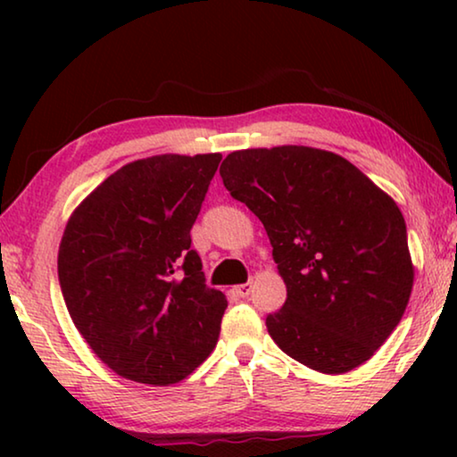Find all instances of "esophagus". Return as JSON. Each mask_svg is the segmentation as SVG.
<instances>
[{
    "mask_svg": "<svg viewBox=\"0 0 457 457\" xmlns=\"http://www.w3.org/2000/svg\"><path fill=\"white\" fill-rule=\"evenodd\" d=\"M235 293L239 297H247L249 293H252V283H243V285H237L235 287Z\"/></svg>",
    "mask_w": 457,
    "mask_h": 457,
    "instance_id": "34e87169",
    "label": "esophagus"
}]
</instances>
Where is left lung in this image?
Returning <instances> with one entry per match:
<instances>
[{"mask_svg":"<svg viewBox=\"0 0 457 457\" xmlns=\"http://www.w3.org/2000/svg\"><path fill=\"white\" fill-rule=\"evenodd\" d=\"M222 183L264 224L287 302L268 314L274 343L324 374L353 370L402 320L414 264L402 210L327 149H241Z\"/></svg>","mask_w":457,"mask_h":457,"instance_id":"8db88e82","label":"left lung"}]
</instances>
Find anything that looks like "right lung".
<instances>
[{
    "instance_id": "1",
    "label": "right lung",
    "mask_w": 457,
    "mask_h": 457,
    "mask_svg": "<svg viewBox=\"0 0 457 457\" xmlns=\"http://www.w3.org/2000/svg\"><path fill=\"white\" fill-rule=\"evenodd\" d=\"M220 160L162 154L129 162L68 218L62 295L87 345L118 377L174 385L216 347L228 303L205 287L189 233Z\"/></svg>"
}]
</instances>
